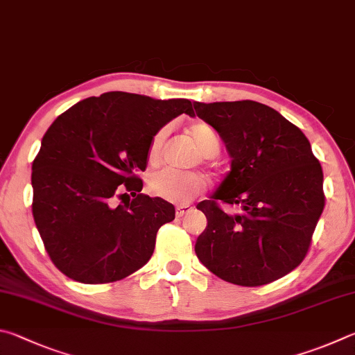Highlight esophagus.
<instances>
[{
    "label": "esophagus",
    "mask_w": 355,
    "mask_h": 355,
    "mask_svg": "<svg viewBox=\"0 0 355 355\" xmlns=\"http://www.w3.org/2000/svg\"><path fill=\"white\" fill-rule=\"evenodd\" d=\"M191 210H193V209H191L190 206H179V207L176 209V215H178V216H184V215L190 214Z\"/></svg>",
    "instance_id": "obj_1"
}]
</instances>
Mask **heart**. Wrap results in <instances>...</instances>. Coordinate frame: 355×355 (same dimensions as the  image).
I'll return each instance as SVG.
<instances>
[{"label":"heart","mask_w":355,"mask_h":355,"mask_svg":"<svg viewBox=\"0 0 355 355\" xmlns=\"http://www.w3.org/2000/svg\"><path fill=\"white\" fill-rule=\"evenodd\" d=\"M189 135L202 157H215L220 151V137L210 124L193 121L189 126ZM168 128H162L154 134L148 146V164L157 166L166 145ZM148 189L154 196L174 204H185L202 193L206 179L198 173H182L174 170H162L149 178Z\"/></svg>","instance_id":"obj_1"}]
</instances>
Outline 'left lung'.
Returning <instances> with one entry per match:
<instances>
[{
	"instance_id": "8db88e82",
	"label": "left lung",
	"mask_w": 355,
	"mask_h": 355,
	"mask_svg": "<svg viewBox=\"0 0 355 355\" xmlns=\"http://www.w3.org/2000/svg\"><path fill=\"white\" fill-rule=\"evenodd\" d=\"M193 107L190 115L216 129L232 157L212 200L196 206L207 218L196 256L226 282H275L309 252L326 202L321 164L302 130L262 103L195 101Z\"/></svg>"
}]
</instances>
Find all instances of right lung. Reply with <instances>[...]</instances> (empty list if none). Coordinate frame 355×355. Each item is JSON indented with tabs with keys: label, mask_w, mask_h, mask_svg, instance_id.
<instances>
[{
	"label": "right lung",
	"mask_w": 355,
	"mask_h": 355,
	"mask_svg": "<svg viewBox=\"0 0 355 355\" xmlns=\"http://www.w3.org/2000/svg\"><path fill=\"white\" fill-rule=\"evenodd\" d=\"M184 112L193 114L189 99L107 92L74 104L48 128L33 162V216L67 277L109 284L151 259L174 207L140 193L139 173L154 134Z\"/></svg>",
	"instance_id": "right-lung-1"
}]
</instances>
